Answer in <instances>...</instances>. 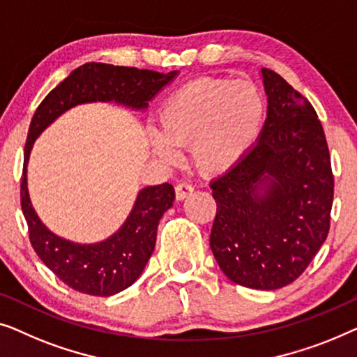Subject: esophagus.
I'll use <instances>...</instances> for the list:
<instances>
[{
	"label": "esophagus",
	"instance_id": "obj_1",
	"mask_svg": "<svg viewBox=\"0 0 357 357\" xmlns=\"http://www.w3.org/2000/svg\"><path fill=\"white\" fill-rule=\"evenodd\" d=\"M194 192V188L188 183H181L174 188V195H176V200H184L185 197H189L190 194Z\"/></svg>",
	"mask_w": 357,
	"mask_h": 357
}]
</instances>
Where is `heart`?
Here are the masks:
<instances>
[{"instance_id": "heart-1", "label": "heart", "mask_w": 357, "mask_h": 357, "mask_svg": "<svg viewBox=\"0 0 357 357\" xmlns=\"http://www.w3.org/2000/svg\"><path fill=\"white\" fill-rule=\"evenodd\" d=\"M265 116L264 95L248 79H199L169 93L160 105V132H150L152 152L165 163L188 147L204 176H220L243 160L257 140Z\"/></svg>"}]
</instances>
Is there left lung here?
Segmentation results:
<instances>
[{"label": "left lung", "instance_id": "8db88e82", "mask_svg": "<svg viewBox=\"0 0 357 357\" xmlns=\"http://www.w3.org/2000/svg\"><path fill=\"white\" fill-rule=\"evenodd\" d=\"M260 74L267 119L249 153L210 184V248L233 283L270 291L299 278L327 239L333 174L309 100L280 74Z\"/></svg>", "mask_w": 357, "mask_h": 357}]
</instances>
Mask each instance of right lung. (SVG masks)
<instances>
[{
    "label": "right lung",
    "mask_w": 357,
    "mask_h": 357,
    "mask_svg": "<svg viewBox=\"0 0 357 357\" xmlns=\"http://www.w3.org/2000/svg\"><path fill=\"white\" fill-rule=\"evenodd\" d=\"M137 68L85 63L50 92L30 123L21 181V205L32 248L42 262L69 288L90 296H113L142 275L155 249L160 218L173 205L172 184L140 189L126 222L109 238L93 244L64 239L45 227L32 207L27 189V163L35 139L54 119L77 105L114 102L142 112L149 102L178 76Z\"/></svg>",
    "instance_id": "obj_1"
}]
</instances>
